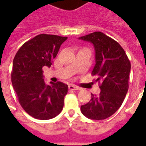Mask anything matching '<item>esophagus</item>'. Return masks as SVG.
Listing matches in <instances>:
<instances>
[{"label":"esophagus","instance_id":"34e87169","mask_svg":"<svg viewBox=\"0 0 146 146\" xmlns=\"http://www.w3.org/2000/svg\"><path fill=\"white\" fill-rule=\"evenodd\" d=\"M69 89H70V90H73V91H76V90H79L80 88L78 87L73 85V84H70V85H69Z\"/></svg>","mask_w":146,"mask_h":146}]
</instances>
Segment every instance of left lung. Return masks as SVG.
<instances>
[{
	"mask_svg": "<svg viewBox=\"0 0 146 146\" xmlns=\"http://www.w3.org/2000/svg\"><path fill=\"white\" fill-rule=\"evenodd\" d=\"M79 39L91 42L95 50V65L92 76H96L101 92L92 94L91 100L80 107L89 119H105L118 110L128 90L131 62L118 42L102 32H94Z\"/></svg>",
	"mask_w": 146,
	"mask_h": 146,
	"instance_id": "left-lung-1",
	"label": "left lung"
}]
</instances>
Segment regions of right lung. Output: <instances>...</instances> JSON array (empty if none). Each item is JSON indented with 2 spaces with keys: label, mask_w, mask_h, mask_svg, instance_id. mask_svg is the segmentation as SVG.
I'll list each match as a JSON object with an SVG mask.
<instances>
[{
  "label": "right lung",
  "mask_w": 146,
  "mask_h": 146,
  "mask_svg": "<svg viewBox=\"0 0 146 146\" xmlns=\"http://www.w3.org/2000/svg\"><path fill=\"white\" fill-rule=\"evenodd\" d=\"M66 39L39 34L24 43L14 58L12 86L21 106L35 119H51L62 110L68 85L60 81L46 85L42 68L51 66L61 44Z\"/></svg>",
  "instance_id": "obj_1"
}]
</instances>
